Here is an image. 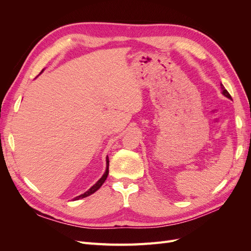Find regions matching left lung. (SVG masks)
I'll return each mask as SVG.
<instances>
[{"label": "left lung", "instance_id": "obj_1", "mask_svg": "<svg viewBox=\"0 0 251 251\" xmlns=\"http://www.w3.org/2000/svg\"><path fill=\"white\" fill-rule=\"evenodd\" d=\"M221 89H222V94L225 96V97H227V98H229V100H231V96H230V94L227 92V90L224 88V86L222 85L221 83Z\"/></svg>", "mask_w": 251, "mask_h": 251}]
</instances>
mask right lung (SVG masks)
Instances as JSON below:
<instances>
[{"instance_id":"obj_1","label":"right lung","mask_w":251,"mask_h":251,"mask_svg":"<svg viewBox=\"0 0 251 251\" xmlns=\"http://www.w3.org/2000/svg\"><path fill=\"white\" fill-rule=\"evenodd\" d=\"M43 71H44V70H43ZM43 71H42V72H43ZM42 72H41V73H42ZM105 161H107V168H105V172H104V174L101 176V178H100V180H98L92 187H90L86 193H83V194H81V195H79V196H77V197H75V198L73 199V201H76V200H79V199H82V198H86V197L94 194L96 191H98V189L100 188V186L104 183V181H105V179H107L108 175H109V157H108V156H107V159H105Z\"/></svg>"}]
</instances>
